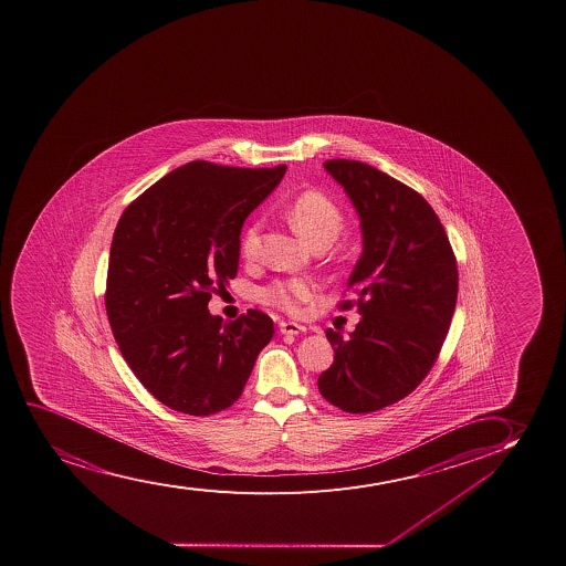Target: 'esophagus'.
<instances>
[{"mask_svg":"<svg viewBox=\"0 0 566 566\" xmlns=\"http://www.w3.org/2000/svg\"><path fill=\"white\" fill-rule=\"evenodd\" d=\"M280 331L283 334H302L306 333V327H302V325L294 323V321H281Z\"/></svg>","mask_w":566,"mask_h":566,"instance_id":"esophagus-1","label":"esophagus"}]
</instances>
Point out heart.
Segmentation results:
<instances>
[{"mask_svg":"<svg viewBox=\"0 0 566 566\" xmlns=\"http://www.w3.org/2000/svg\"><path fill=\"white\" fill-rule=\"evenodd\" d=\"M289 219L296 232L302 233L314 245L333 243L340 233L344 217L340 207L319 190H304L294 196L289 203ZM262 238V220L254 219L243 228L239 235V252L247 260H254L260 252ZM314 283L304 277L277 280L262 291V300L270 306L280 307L285 312H298L300 304L312 298Z\"/></svg>","mask_w":566,"mask_h":566,"instance_id":"1","label":"heart"}]
</instances>
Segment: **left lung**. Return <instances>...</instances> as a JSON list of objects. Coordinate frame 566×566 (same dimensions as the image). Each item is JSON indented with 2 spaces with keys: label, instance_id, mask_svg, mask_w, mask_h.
<instances>
[{
  "label": "left lung",
  "instance_id": "left-lung-1",
  "mask_svg": "<svg viewBox=\"0 0 566 566\" xmlns=\"http://www.w3.org/2000/svg\"><path fill=\"white\" fill-rule=\"evenodd\" d=\"M361 217L363 254L347 281L357 300L349 340L328 328L334 363L321 396L349 415H367L412 394L436 365L458 298L457 256L431 205L407 185L355 159H328Z\"/></svg>",
  "mask_w": 566,
  "mask_h": 566
}]
</instances>
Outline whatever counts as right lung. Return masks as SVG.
<instances>
[{
    "label": "right lung",
    "instance_id": "right-lung-1",
    "mask_svg": "<svg viewBox=\"0 0 566 566\" xmlns=\"http://www.w3.org/2000/svg\"><path fill=\"white\" fill-rule=\"evenodd\" d=\"M285 170L190 161L117 222L104 294L109 327L130 370L169 409L211 416L232 407L272 340L264 312L226 323L207 304L235 277L241 226Z\"/></svg>",
    "mask_w": 566,
    "mask_h": 566
}]
</instances>
